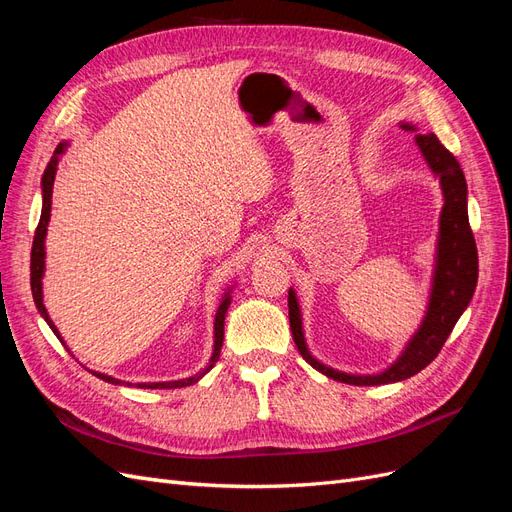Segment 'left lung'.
<instances>
[{
	"label": "left lung",
	"instance_id": "8db88e82",
	"mask_svg": "<svg viewBox=\"0 0 512 512\" xmlns=\"http://www.w3.org/2000/svg\"><path fill=\"white\" fill-rule=\"evenodd\" d=\"M399 128L416 132V126L399 121ZM414 143L421 149L433 177L438 179L444 205L440 211V228L433 256L431 288L425 307V316L418 329L406 342L397 359L378 374H348L331 365H324L309 352L303 331V314L294 288L288 290V318L290 331L303 359L318 369L320 374L344 384L378 386L412 378L425 369L455 329L457 320L466 312L478 282V254L474 235L468 222V183L455 156L436 138V134H414Z\"/></svg>",
	"mask_w": 512,
	"mask_h": 512
}]
</instances>
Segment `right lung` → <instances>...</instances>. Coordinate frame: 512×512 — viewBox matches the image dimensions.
<instances>
[{
	"instance_id": "1",
	"label": "right lung",
	"mask_w": 512,
	"mask_h": 512,
	"mask_svg": "<svg viewBox=\"0 0 512 512\" xmlns=\"http://www.w3.org/2000/svg\"><path fill=\"white\" fill-rule=\"evenodd\" d=\"M70 147V141H61L53 153L51 162L46 164L44 168V175H42V213H40V222H38V228H36V237H34V247H32V294H34V303L38 307L40 316L46 320V324H49L51 331L59 337V342L66 346L64 337H61L59 329L55 327V322L51 320L49 312H46L44 307V294H42V277H44V269H46V228H49V222H51V203H53V183H55V175H57V166H59V160L64 153L68 151ZM232 288H235V284L228 286L226 292L222 294L220 299V305H218V312H215V320H213V350H211V356H209V363L205 369H200L198 374L190 376V378H181V380H166V382H138L136 386L138 389H183V386H190L194 382H198L200 378H203L207 371L218 363L220 359V350H222V342H224V320H226V312L228 307L232 303ZM68 348V346H66ZM70 352V348H68ZM91 371V369H89ZM96 378L108 382V384H117V386H132V382H123V380H117L113 376H106V374H100V371H91Z\"/></svg>"
}]
</instances>
